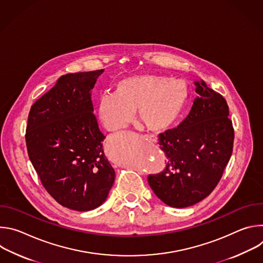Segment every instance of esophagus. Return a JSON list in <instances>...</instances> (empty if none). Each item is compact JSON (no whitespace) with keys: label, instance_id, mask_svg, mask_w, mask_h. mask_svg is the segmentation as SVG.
I'll return each mask as SVG.
<instances>
[{"label":"esophagus","instance_id":"1","mask_svg":"<svg viewBox=\"0 0 263 263\" xmlns=\"http://www.w3.org/2000/svg\"><path fill=\"white\" fill-rule=\"evenodd\" d=\"M144 138L146 140H154V141H156V139H157L155 136H151V135H144Z\"/></svg>","mask_w":263,"mask_h":263}]
</instances>
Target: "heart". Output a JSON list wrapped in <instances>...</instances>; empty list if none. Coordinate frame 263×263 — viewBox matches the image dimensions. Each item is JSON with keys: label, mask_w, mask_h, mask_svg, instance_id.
<instances>
[{"label": "heart", "mask_w": 263, "mask_h": 263, "mask_svg": "<svg viewBox=\"0 0 263 263\" xmlns=\"http://www.w3.org/2000/svg\"><path fill=\"white\" fill-rule=\"evenodd\" d=\"M189 99L182 80L159 74H137L116 85V92L103 93L98 102V116L105 129L120 131L134 119L135 111L143 126L155 132L170 128L179 118Z\"/></svg>", "instance_id": "obj_1"}]
</instances>
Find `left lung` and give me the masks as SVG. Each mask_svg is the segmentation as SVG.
Masks as SVG:
<instances>
[{"label": "left lung", "instance_id": "obj_1", "mask_svg": "<svg viewBox=\"0 0 263 263\" xmlns=\"http://www.w3.org/2000/svg\"><path fill=\"white\" fill-rule=\"evenodd\" d=\"M198 97L175 129L159 134L166 165L147 182L166 205L185 208L208 197L219 182L233 151L234 129L221 95L195 81Z\"/></svg>", "mask_w": 263, "mask_h": 263}]
</instances>
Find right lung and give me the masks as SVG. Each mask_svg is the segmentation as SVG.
I'll return each instance as SVG.
<instances>
[{"instance_id":"add662e5","label":"right lung","mask_w":263,"mask_h":263,"mask_svg":"<svg viewBox=\"0 0 263 263\" xmlns=\"http://www.w3.org/2000/svg\"><path fill=\"white\" fill-rule=\"evenodd\" d=\"M104 69L67 73L31 107L28 155L46 191L62 206L89 211L101 206L116 172L103 149L91 89Z\"/></svg>"}]
</instances>
